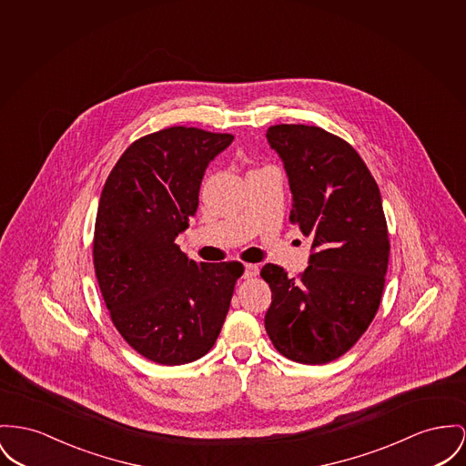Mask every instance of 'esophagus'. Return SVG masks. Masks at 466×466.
<instances>
[{"label": "esophagus", "mask_w": 466, "mask_h": 466, "mask_svg": "<svg viewBox=\"0 0 466 466\" xmlns=\"http://www.w3.org/2000/svg\"><path fill=\"white\" fill-rule=\"evenodd\" d=\"M258 276V267L256 265H246L244 268V279H252Z\"/></svg>", "instance_id": "34e87169"}]
</instances>
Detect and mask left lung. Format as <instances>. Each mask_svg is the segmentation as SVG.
Segmentation results:
<instances>
[{
	"label": "left lung",
	"instance_id": "8db88e82",
	"mask_svg": "<svg viewBox=\"0 0 466 466\" xmlns=\"http://www.w3.org/2000/svg\"><path fill=\"white\" fill-rule=\"evenodd\" d=\"M267 141L288 175L289 220L312 246L299 279L278 265L261 268L272 289L265 329L286 359L327 364L359 341L380 308L390 250L380 188L360 156L319 127L274 125Z\"/></svg>",
	"mask_w": 466,
	"mask_h": 466
}]
</instances>
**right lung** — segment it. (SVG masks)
Masks as SVG:
<instances>
[{
  "instance_id": "obj_1",
  "label": "right lung",
  "mask_w": 466,
  "mask_h": 466,
  "mask_svg": "<svg viewBox=\"0 0 466 466\" xmlns=\"http://www.w3.org/2000/svg\"><path fill=\"white\" fill-rule=\"evenodd\" d=\"M233 141L171 127L132 143L109 173L95 218L94 265L116 330L164 366L207 355L216 344L238 261L196 263L175 244L196 216L208 164Z\"/></svg>"
}]
</instances>
